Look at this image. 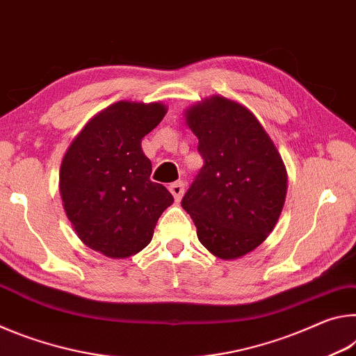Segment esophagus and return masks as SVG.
<instances>
[{
	"mask_svg": "<svg viewBox=\"0 0 356 356\" xmlns=\"http://www.w3.org/2000/svg\"><path fill=\"white\" fill-rule=\"evenodd\" d=\"M184 190L185 188H184V184L182 182H174V184L170 185V191H171V195L174 196V200H176V201L182 200Z\"/></svg>",
	"mask_w": 356,
	"mask_h": 356,
	"instance_id": "1",
	"label": "esophagus"
}]
</instances>
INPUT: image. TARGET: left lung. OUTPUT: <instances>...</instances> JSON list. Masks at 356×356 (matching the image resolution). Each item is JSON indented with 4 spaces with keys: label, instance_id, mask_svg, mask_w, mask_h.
I'll return each mask as SVG.
<instances>
[{
    "label": "left lung",
    "instance_id": "obj_1",
    "mask_svg": "<svg viewBox=\"0 0 356 356\" xmlns=\"http://www.w3.org/2000/svg\"><path fill=\"white\" fill-rule=\"evenodd\" d=\"M204 165L182 200L200 242L231 261L256 250L284 207L287 171L272 138L238 102L212 95L185 110Z\"/></svg>",
    "mask_w": 356,
    "mask_h": 356
}]
</instances>
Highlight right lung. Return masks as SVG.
<instances>
[{
    "mask_svg": "<svg viewBox=\"0 0 356 356\" xmlns=\"http://www.w3.org/2000/svg\"><path fill=\"white\" fill-rule=\"evenodd\" d=\"M168 111L161 102L120 100L95 114L65 150L59 195L78 238L110 259L146 248L160 215L174 202L150 180L141 141Z\"/></svg>",
    "mask_w": 356,
    "mask_h": 356,
    "instance_id": "1",
    "label": "right lung"
}]
</instances>
